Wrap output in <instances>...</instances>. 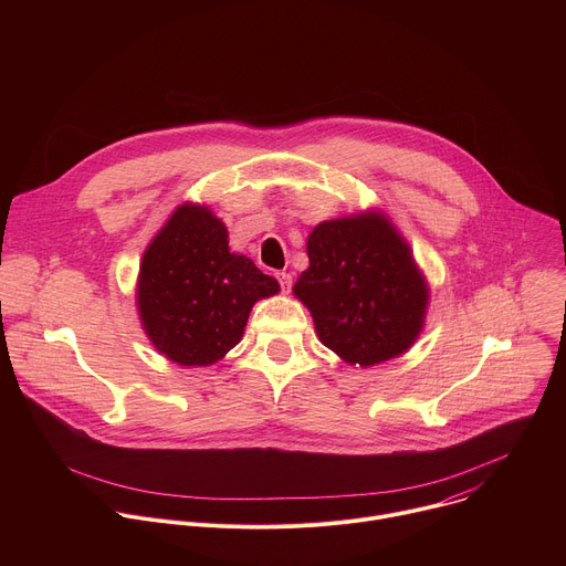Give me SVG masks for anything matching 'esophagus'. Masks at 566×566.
<instances>
[{
    "label": "esophagus",
    "mask_w": 566,
    "mask_h": 566,
    "mask_svg": "<svg viewBox=\"0 0 566 566\" xmlns=\"http://www.w3.org/2000/svg\"><path fill=\"white\" fill-rule=\"evenodd\" d=\"M275 277H277V282H280L282 291H284V293H289V291H291V286H293V277H291V273H284V271H282V273H277Z\"/></svg>",
    "instance_id": "obj_1"
}]
</instances>
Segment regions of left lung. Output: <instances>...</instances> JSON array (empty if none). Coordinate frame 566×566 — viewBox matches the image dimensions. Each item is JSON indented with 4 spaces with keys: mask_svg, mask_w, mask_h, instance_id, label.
<instances>
[{
    "mask_svg": "<svg viewBox=\"0 0 566 566\" xmlns=\"http://www.w3.org/2000/svg\"><path fill=\"white\" fill-rule=\"evenodd\" d=\"M306 253L308 269L293 293L308 306L322 343L360 367L410 349L423 327L428 286L382 214L322 221Z\"/></svg>",
    "mask_w": 566,
    "mask_h": 566,
    "instance_id": "8db88e82",
    "label": "left lung"
}]
</instances>
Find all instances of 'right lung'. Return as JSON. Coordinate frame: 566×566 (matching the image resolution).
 I'll list each match as a JSON object with an SVG mask.
<instances>
[{
    "label": "right lung",
    "mask_w": 566,
    "mask_h": 566,
    "mask_svg": "<svg viewBox=\"0 0 566 566\" xmlns=\"http://www.w3.org/2000/svg\"><path fill=\"white\" fill-rule=\"evenodd\" d=\"M280 284L228 251L226 226L201 206H179L151 239L138 277V313L151 345L186 367L223 358L249 313Z\"/></svg>",
    "instance_id": "obj_1"
}]
</instances>
